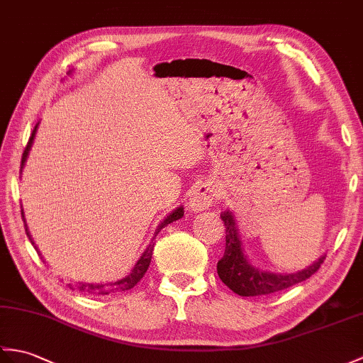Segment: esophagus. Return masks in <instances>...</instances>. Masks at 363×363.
<instances>
[{
	"mask_svg": "<svg viewBox=\"0 0 363 363\" xmlns=\"http://www.w3.org/2000/svg\"><path fill=\"white\" fill-rule=\"evenodd\" d=\"M218 201V191L212 182H201L190 193L189 207L193 212H202Z\"/></svg>",
	"mask_w": 363,
	"mask_h": 363,
	"instance_id": "obj_1",
	"label": "esophagus"
}]
</instances>
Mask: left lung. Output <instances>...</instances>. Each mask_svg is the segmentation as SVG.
I'll return each instance as SVG.
<instances>
[{"mask_svg":"<svg viewBox=\"0 0 363 363\" xmlns=\"http://www.w3.org/2000/svg\"><path fill=\"white\" fill-rule=\"evenodd\" d=\"M221 220L225 227V249L223 258L218 261L216 271L227 288H230L241 297L269 296V294L288 289L294 284L308 280L311 275L318 271L325 261V257L318 258L313 266L297 274L281 275L258 271L249 264V261L242 254V244L233 215L230 212H223Z\"/></svg>","mask_w":363,"mask_h":363,"instance_id":"8db88e82","label":"left lung"}]
</instances>
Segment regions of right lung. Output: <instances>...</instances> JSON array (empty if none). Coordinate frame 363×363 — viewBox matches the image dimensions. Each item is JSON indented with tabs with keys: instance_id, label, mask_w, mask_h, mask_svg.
Masks as SVG:
<instances>
[{
	"instance_id": "right-lung-1",
	"label": "right lung",
	"mask_w": 363,
	"mask_h": 363,
	"mask_svg": "<svg viewBox=\"0 0 363 363\" xmlns=\"http://www.w3.org/2000/svg\"><path fill=\"white\" fill-rule=\"evenodd\" d=\"M37 126H38V125H35V128H33V131H32V134H30V138H29V140H28V145H26V148H24V151H23L21 168H23L24 162H26V157H28V153H29L30 145H32V142H33V138H35ZM182 215H184L182 207L176 208L172 215H168V216L165 218V220H164L161 224H159V227L156 229L155 237H156V235H157L159 232H161V230L164 229V227H165L167 224H170V223H173V221H176V220H179V218H182ZM21 218L24 220L23 210H21ZM24 229H26L28 238H29V241L32 242V238H30V235H29L26 223H24ZM32 244H33V242H32ZM33 247H35V246H33ZM35 249H37V247H35ZM153 249H155V242H150V246L147 247L145 252H143V255H142L140 259L138 261V264L134 266L131 274H130L128 277L122 278V280L114 281V283H106V284H83V283H79L77 286H75V289L80 291V292L91 294V296H108V294H111V292L128 291V289L134 288V286H136V284L142 280V277L145 275V272H147V269H148V266H150V263H151V255H153ZM37 252H38V250H37ZM71 289H74V286H71Z\"/></svg>"
}]
</instances>
